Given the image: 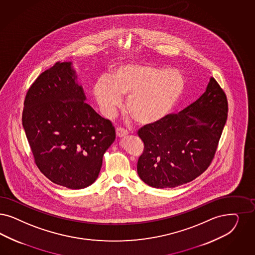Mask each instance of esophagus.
Segmentation results:
<instances>
[{"instance_id": "obj_1", "label": "esophagus", "mask_w": 255, "mask_h": 255, "mask_svg": "<svg viewBox=\"0 0 255 255\" xmlns=\"http://www.w3.org/2000/svg\"><path fill=\"white\" fill-rule=\"evenodd\" d=\"M116 133H117V136H119V137H123L124 135H127V134H128V131H127V130H125L124 128L119 127V128H117V129H116Z\"/></svg>"}]
</instances>
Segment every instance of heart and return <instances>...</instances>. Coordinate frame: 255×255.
Here are the masks:
<instances>
[{"instance_id": "1", "label": "heart", "mask_w": 255, "mask_h": 255, "mask_svg": "<svg viewBox=\"0 0 255 255\" xmlns=\"http://www.w3.org/2000/svg\"><path fill=\"white\" fill-rule=\"evenodd\" d=\"M185 89V79L178 70L148 63H123L101 76L93 86V96L103 114L115 116L128 95L126 107L143 124L156 123L170 113Z\"/></svg>"}]
</instances>
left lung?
Listing matches in <instances>:
<instances>
[{
  "mask_svg": "<svg viewBox=\"0 0 255 255\" xmlns=\"http://www.w3.org/2000/svg\"><path fill=\"white\" fill-rule=\"evenodd\" d=\"M227 117L226 94L211 77L192 105L137 131L144 143L137 161L141 180L152 187L171 188L199 177L215 157Z\"/></svg>",
  "mask_w": 255,
  "mask_h": 255,
  "instance_id": "obj_1",
  "label": "left lung"
}]
</instances>
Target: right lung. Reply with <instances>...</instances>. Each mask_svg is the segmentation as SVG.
<instances>
[{"label":"right lung","instance_id":"right-lung-1","mask_svg":"<svg viewBox=\"0 0 255 255\" xmlns=\"http://www.w3.org/2000/svg\"><path fill=\"white\" fill-rule=\"evenodd\" d=\"M70 63L56 62L27 91L22 125L36 167L70 189L95 182L103 156L116 138L110 121L86 104Z\"/></svg>","mask_w":255,"mask_h":255}]
</instances>
